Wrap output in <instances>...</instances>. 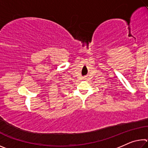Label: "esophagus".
Segmentation results:
<instances>
[{"label":"esophagus","instance_id":"obj_1","mask_svg":"<svg viewBox=\"0 0 148 148\" xmlns=\"http://www.w3.org/2000/svg\"><path fill=\"white\" fill-rule=\"evenodd\" d=\"M87 79L86 77H84V79Z\"/></svg>","mask_w":148,"mask_h":148}]
</instances>
